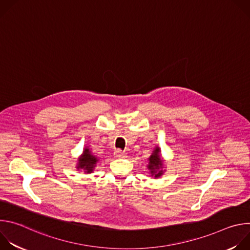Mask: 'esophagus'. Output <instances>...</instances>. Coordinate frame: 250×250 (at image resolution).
Returning a JSON list of instances; mask_svg holds the SVG:
<instances>
[{
    "mask_svg": "<svg viewBox=\"0 0 250 250\" xmlns=\"http://www.w3.org/2000/svg\"><path fill=\"white\" fill-rule=\"evenodd\" d=\"M114 155H115V157H117V158H124V157H125L126 154H125L124 151H122L121 149H117V150H115Z\"/></svg>",
    "mask_w": 250,
    "mask_h": 250,
    "instance_id": "obj_1",
    "label": "esophagus"
}]
</instances>
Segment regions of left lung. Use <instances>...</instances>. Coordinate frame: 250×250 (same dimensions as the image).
<instances>
[{
  "instance_id": "obj_1",
  "label": "left lung",
  "mask_w": 250,
  "mask_h": 250,
  "mask_svg": "<svg viewBox=\"0 0 250 250\" xmlns=\"http://www.w3.org/2000/svg\"><path fill=\"white\" fill-rule=\"evenodd\" d=\"M148 161L149 163L147 165V168L149 169L151 176H154L155 178L160 177L163 174V160L161 159L160 148L158 146L155 147L152 154L148 158Z\"/></svg>"
}]
</instances>
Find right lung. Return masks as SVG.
<instances>
[{
  "label": "right lung",
  "mask_w": 250,
  "mask_h": 250,
  "mask_svg": "<svg viewBox=\"0 0 250 250\" xmlns=\"http://www.w3.org/2000/svg\"><path fill=\"white\" fill-rule=\"evenodd\" d=\"M98 161H99V158L92 154V152L89 149V147H86L84 149V151H83V154L78 159L77 169L78 170L82 169L87 174L92 173L94 168L96 167V164H97Z\"/></svg>",
  "instance_id": "obj_1"
}]
</instances>
